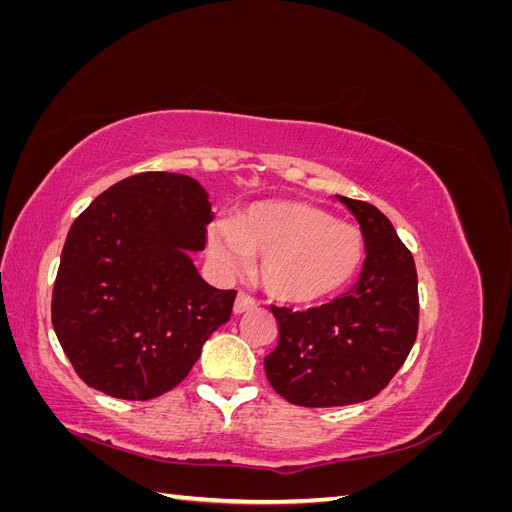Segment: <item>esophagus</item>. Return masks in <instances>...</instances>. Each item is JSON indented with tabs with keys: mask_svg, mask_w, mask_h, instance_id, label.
Returning <instances> with one entry per match:
<instances>
[{
	"mask_svg": "<svg viewBox=\"0 0 512 512\" xmlns=\"http://www.w3.org/2000/svg\"><path fill=\"white\" fill-rule=\"evenodd\" d=\"M258 305V301L254 297H250L247 292H239L237 294V301H235V314H243V312H250Z\"/></svg>",
	"mask_w": 512,
	"mask_h": 512,
	"instance_id": "esophagus-1",
	"label": "esophagus"
}]
</instances>
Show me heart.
Returning a JSON list of instances; mask_svg holds the SVG:
<instances>
[{
    "label": "heart",
    "instance_id": "obj_1",
    "mask_svg": "<svg viewBox=\"0 0 512 512\" xmlns=\"http://www.w3.org/2000/svg\"><path fill=\"white\" fill-rule=\"evenodd\" d=\"M209 254L226 271L258 256L256 277L271 297L309 305L342 290L365 258L359 228L294 200L258 203L209 230Z\"/></svg>",
    "mask_w": 512,
    "mask_h": 512
}]
</instances>
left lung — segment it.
Masks as SVG:
<instances>
[{"label": "left lung", "instance_id": "8db88e82", "mask_svg": "<svg viewBox=\"0 0 512 512\" xmlns=\"http://www.w3.org/2000/svg\"><path fill=\"white\" fill-rule=\"evenodd\" d=\"M359 220L365 262L342 297L292 312L275 307L277 346L265 356L267 380L294 406L333 408L376 397L408 359L418 331L414 258L386 215L339 196Z\"/></svg>", "mask_w": 512, "mask_h": 512}]
</instances>
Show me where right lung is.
<instances>
[{
    "instance_id": "obj_1",
    "label": "right lung",
    "mask_w": 512,
    "mask_h": 512,
    "mask_svg": "<svg viewBox=\"0 0 512 512\" xmlns=\"http://www.w3.org/2000/svg\"><path fill=\"white\" fill-rule=\"evenodd\" d=\"M211 220L203 185L162 170L111 185L74 220L51 318L91 389L130 401L160 397L228 322L237 290L209 286L190 258L205 250Z\"/></svg>"
}]
</instances>
